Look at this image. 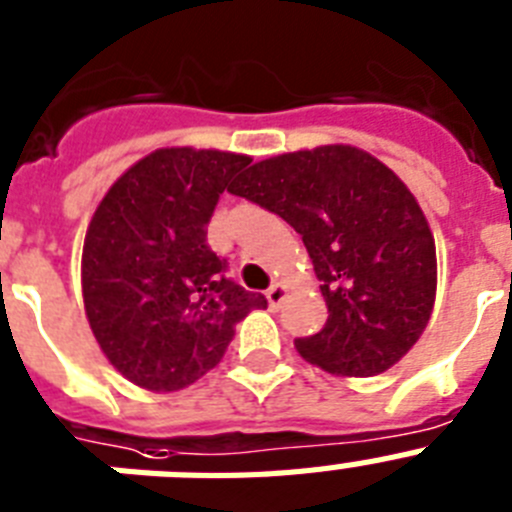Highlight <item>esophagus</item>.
Wrapping results in <instances>:
<instances>
[{
    "label": "esophagus",
    "instance_id": "1",
    "mask_svg": "<svg viewBox=\"0 0 512 512\" xmlns=\"http://www.w3.org/2000/svg\"><path fill=\"white\" fill-rule=\"evenodd\" d=\"M286 296H288V288L283 286V283H273V286H270L268 291H265V299H268L270 309H278V306H281L283 301H286Z\"/></svg>",
    "mask_w": 512,
    "mask_h": 512
}]
</instances>
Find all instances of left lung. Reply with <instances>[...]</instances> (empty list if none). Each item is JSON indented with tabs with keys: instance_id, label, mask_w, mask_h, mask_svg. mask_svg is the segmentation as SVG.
<instances>
[{
	"instance_id": "left-lung-1",
	"label": "left lung",
	"mask_w": 512,
	"mask_h": 512,
	"mask_svg": "<svg viewBox=\"0 0 512 512\" xmlns=\"http://www.w3.org/2000/svg\"><path fill=\"white\" fill-rule=\"evenodd\" d=\"M234 195L278 213L304 239L330 317L296 340L332 376H376L420 340L438 288L435 239L410 188L381 159L324 144L252 164Z\"/></svg>"
}]
</instances>
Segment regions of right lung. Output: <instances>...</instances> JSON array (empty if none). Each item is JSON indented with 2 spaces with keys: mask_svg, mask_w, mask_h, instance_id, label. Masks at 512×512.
I'll use <instances>...</instances> for the list:
<instances>
[{
  "mask_svg": "<svg viewBox=\"0 0 512 512\" xmlns=\"http://www.w3.org/2000/svg\"><path fill=\"white\" fill-rule=\"evenodd\" d=\"M252 159L164 146L131 164L92 213L82 250L90 330L115 371L146 391H177L224 358L260 293L224 278L208 247L219 195Z\"/></svg>",
  "mask_w": 512,
  "mask_h": 512,
  "instance_id": "right-lung-1",
  "label": "right lung"
}]
</instances>
